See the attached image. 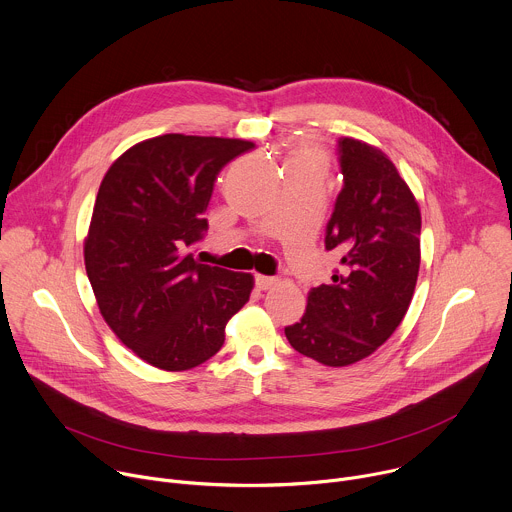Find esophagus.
<instances>
[{
  "mask_svg": "<svg viewBox=\"0 0 512 512\" xmlns=\"http://www.w3.org/2000/svg\"><path fill=\"white\" fill-rule=\"evenodd\" d=\"M275 283H277L275 277H269V275H255V285H257V289H261V291L271 289Z\"/></svg>",
  "mask_w": 512,
  "mask_h": 512,
  "instance_id": "esophagus-1",
  "label": "esophagus"
}]
</instances>
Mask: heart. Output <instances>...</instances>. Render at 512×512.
Returning <instances> with one entry per match:
<instances>
[{
  "mask_svg": "<svg viewBox=\"0 0 512 512\" xmlns=\"http://www.w3.org/2000/svg\"><path fill=\"white\" fill-rule=\"evenodd\" d=\"M323 166L325 154L313 142H301L289 156V168L295 170H315V173H323Z\"/></svg>",
  "mask_w": 512,
  "mask_h": 512,
  "instance_id": "obj_1",
  "label": "heart"
}]
</instances>
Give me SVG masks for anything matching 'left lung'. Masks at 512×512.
I'll list each match as a JSON object with an SVG mask.
<instances>
[{
	"mask_svg": "<svg viewBox=\"0 0 512 512\" xmlns=\"http://www.w3.org/2000/svg\"><path fill=\"white\" fill-rule=\"evenodd\" d=\"M344 189L325 231L339 269L313 287L301 321L285 327L293 350L344 368L372 356L402 323L420 271V207L378 146L339 138Z\"/></svg>",
	"mask_w": 512,
	"mask_h": 512,
	"instance_id": "obj_1",
	"label": "left lung"
}]
</instances>
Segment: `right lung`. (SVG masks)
<instances>
[{
    "label": "right lung",
    "instance_id": "1",
    "mask_svg": "<svg viewBox=\"0 0 512 512\" xmlns=\"http://www.w3.org/2000/svg\"><path fill=\"white\" fill-rule=\"evenodd\" d=\"M255 144L243 138L162 134L106 170L84 239L98 309L146 364L185 372L211 360L255 279L199 263L191 249L209 223L219 170Z\"/></svg>",
    "mask_w": 512,
    "mask_h": 512
}]
</instances>
